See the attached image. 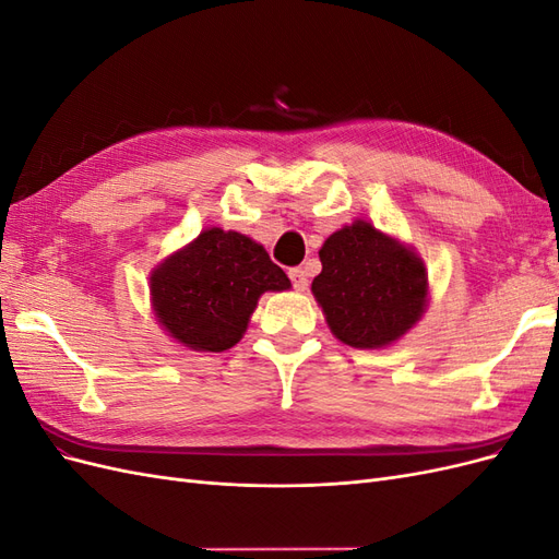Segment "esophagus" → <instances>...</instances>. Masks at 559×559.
I'll use <instances>...</instances> for the list:
<instances>
[{"label":"esophagus","instance_id":"esophagus-1","mask_svg":"<svg viewBox=\"0 0 559 559\" xmlns=\"http://www.w3.org/2000/svg\"><path fill=\"white\" fill-rule=\"evenodd\" d=\"M289 277L294 282V289L296 292H306L308 289V273L302 267H292L289 270Z\"/></svg>","mask_w":559,"mask_h":559}]
</instances>
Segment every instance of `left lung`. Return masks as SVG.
Returning <instances> with one entry per match:
<instances>
[{
  "mask_svg": "<svg viewBox=\"0 0 559 559\" xmlns=\"http://www.w3.org/2000/svg\"><path fill=\"white\" fill-rule=\"evenodd\" d=\"M312 296L337 341L380 349L401 341L429 306V275L415 247L366 218L331 233L319 249Z\"/></svg>",
  "mask_w": 559,
  "mask_h": 559,
  "instance_id": "8db88e82",
  "label": "left lung"
}]
</instances>
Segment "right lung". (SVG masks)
<instances>
[{
  "instance_id": "add662e5",
  "label": "right lung",
  "mask_w": 559,
  "mask_h": 559,
  "mask_svg": "<svg viewBox=\"0 0 559 559\" xmlns=\"http://www.w3.org/2000/svg\"><path fill=\"white\" fill-rule=\"evenodd\" d=\"M286 289H292L289 277L270 261L263 245L216 226L173 251L148 277L156 321L193 352L238 345L259 298Z\"/></svg>"
}]
</instances>
